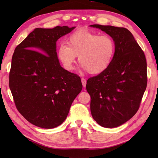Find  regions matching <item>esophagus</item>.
Returning <instances> with one entry per match:
<instances>
[{
	"instance_id": "obj_1",
	"label": "esophagus",
	"mask_w": 158,
	"mask_h": 158,
	"mask_svg": "<svg viewBox=\"0 0 158 158\" xmlns=\"http://www.w3.org/2000/svg\"><path fill=\"white\" fill-rule=\"evenodd\" d=\"M81 83H82V84H83V88H85V86H86V80L84 78H82L81 79Z\"/></svg>"
}]
</instances>
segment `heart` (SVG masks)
<instances>
[{
  "label": "heart",
  "mask_w": 158,
  "mask_h": 158,
  "mask_svg": "<svg viewBox=\"0 0 158 158\" xmlns=\"http://www.w3.org/2000/svg\"><path fill=\"white\" fill-rule=\"evenodd\" d=\"M115 53V43L109 35H100L87 30L70 35L67 44L61 43L57 56L64 67L73 69L77 56L79 63L88 73L98 75L109 68Z\"/></svg>",
  "instance_id": "b5f03b06"
}]
</instances>
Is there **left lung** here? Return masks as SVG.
<instances>
[{
	"instance_id": "1",
	"label": "left lung",
	"mask_w": 158,
	"mask_h": 158,
	"mask_svg": "<svg viewBox=\"0 0 158 158\" xmlns=\"http://www.w3.org/2000/svg\"><path fill=\"white\" fill-rule=\"evenodd\" d=\"M113 39L115 53L110 66L87 81L86 89L91 97L93 119L105 127H118L139 110L147 83L145 53L125 28L94 24Z\"/></svg>"
}]
</instances>
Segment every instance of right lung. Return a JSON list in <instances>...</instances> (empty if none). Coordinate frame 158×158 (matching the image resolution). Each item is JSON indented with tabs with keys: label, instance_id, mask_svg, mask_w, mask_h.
<instances>
[{
	"label": "right lung",
	"instance_id": "1",
	"mask_svg": "<svg viewBox=\"0 0 158 158\" xmlns=\"http://www.w3.org/2000/svg\"><path fill=\"white\" fill-rule=\"evenodd\" d=\"M75 28H35L13 54L9 88L17 109L36 126L61 125L82 89L80 77L60 66L56 52L58 39Z\"/></svg>",
	"mask_w": 158,
	"mask_h": 158
}]
</instances>
